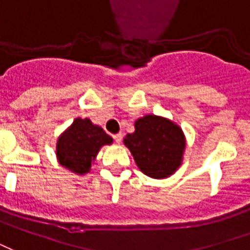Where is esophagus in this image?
I'll list each match as a JSON object with an SVG mask.
<instances>
[{
  "mask_svg": "<svg viewBox=\"0 0 250 250\" xmlns=\"http://www.w3.org/2000/svg\"><path fill=\"white\" fill-rule=\"evenodd\" d=\"M113 140L117 142V144H120L121 141H123V134L121 133H117V134H114L113 136Z\"/></svg>",
  "mask_w": 250,
  "mask_h": 250,
  "instance_id": "esophagus-1",
  "label": "esophagus"
}]
</instances>
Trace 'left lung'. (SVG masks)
<instances>
[{"label":"left lung","instance_id":"obj_1","mask_svg":"<svg viewBox=\"0 0 250 250\" xmlns=\"http://www.w3.org/2000/svg\"><path fill=\"white\" fill-rule=\"evenodd\" d=\"M136 130L124 138L137 166L145 175L163 179L172 175L183 161L186 138L170 120L146 114L134 124Z\"/></svg>","mask_w":250,"mask_h":250}]
</instances>
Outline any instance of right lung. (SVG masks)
I'll use <instances>...</instances> for the list:
<instances>
[{"instance_id": "1", "label": "right lung", "mask_w": 250, "mask_h": 250, "mask_svg": "<svg viewBox=\"0 0 250 250\" xmlns=\"http://www.w3.org/2000/svg\"><path fill=\"white\" fill-rule=\"evenodd\" d=\"M113 138L89 118H75L72 125L56 142V157L62 166L83 175L91 170L101 146L110 145Z\"/></svg>"}]
</instances>
